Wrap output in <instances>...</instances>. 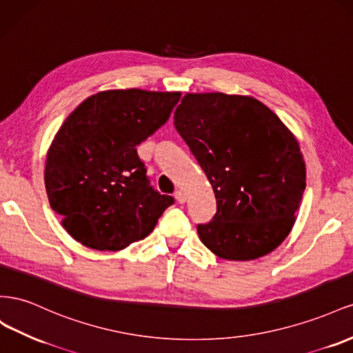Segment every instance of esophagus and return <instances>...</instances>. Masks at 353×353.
Returning <instances> with one entry per match:
<instances>
[{
	"label": "esophagus",
	"mask_w": 353,
	"mask_h": 353,
	"mask_svg": "<svg viewBox=\"0 0 353 353\" xmlns=\"http://www.w3.org/2000/svg\"><path fill=\"white\" fill-rule=\"evenodd\" d=\"M174 198L179 204H183L186 201V195H185V192H182V190H177V192L174 194Z\"/></svg>",
	"instance_id": "obj_1"
}]
</instances>
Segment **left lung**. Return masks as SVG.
<instances>
[{"instance_id":"obj_1","label":"left lung","mask_w":353,"mask_h":353,"mask_svg":"<svg viewBox=\"0 0 353 353\" xmlns=\"http://www.w3.org/2000/svg\"><path fill=\"white\" fill-rule=\"evenodd\" d=\"M174 125L214 190L216 214L196 228L203 244L235 261L283 244L305 192L306 165L278 115L251 96L186 93Z\"/></svg>"}]
</instances>
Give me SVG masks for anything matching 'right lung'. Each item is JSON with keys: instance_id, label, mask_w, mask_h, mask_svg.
<instances>
[{"instance_id": "1", "label": "right lung", "mask_w": 353, "mask_h": 353, "mask_svg": "<svg viewBox=\"0 0 353 353\" xmlns=\"http://www.w3.org/2000/svg\"><path fill=\"white\" fill-rule=\"evenodd\" d=\"M180 92L106 90L87 97L60 125L47 150L50 205L78 243L124 250L152 232L173 196L149 186L137 155L167 123Z\"/></svg>"}]
</instances>
